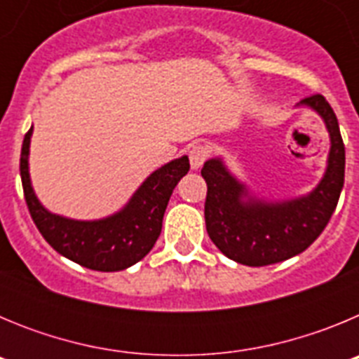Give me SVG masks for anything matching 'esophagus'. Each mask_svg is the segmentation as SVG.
I'll use <instances>...</instances> for the list:
<instances>
[{
	"instance_id": "obj_1",
	"label": "esophagus",
	"mask_w": 359,
	"mask_h": 359,
	"mask_svg": "<svg viewBox=\"0 0 359 359\" xmlns=\"http://www.w3.org/2000/svg\"><path fill=\"white\" fill-rule=\"evenodd\" d=\"M208 156H210V149H208V145L205 144L192 145L189 151L190 167H192V169H199V167L208 160Z\"/></svg>"
}]
</instances>
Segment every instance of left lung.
<instances>
[{
  "label": "left lung",
  "mask_w": 359,
  "mask_h": 359,
  "mask_svg": "<svg viewBox=\"0 0 359 359\" xmlns=\"http://www.w3.org/2000/svg\"><path fill=\"white\" fill-rule=\"evenodd\" d=\"M315 109L331 136L327 170L311 194L282 203L250 198L219 158L203 165L207 182L205 223L208 237L228 259L239 264L268 266L302 253L327 226L345 177V145L334 111L323 95L302 98Z\"/></svg>",
  "instance_id": "8db88e82"
}]
</instances>
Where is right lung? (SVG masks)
I'll return each mask as SVG.
<instances>
[{
  "label": "right lung",
  "instance_id": "right-lung-1",
  "mask_svg": "<svg viewBox=\"0 0 359 359\" xmlns=\"http://www.w3.org/2000/svg\"><path fill=\"white\" fill-rule=\"evenodd\" d=\"M30 131L21 147V182L25 201L41 236L55 252L95 271H120L142 261L160 237L161 221L177 182L189 172L182 156L154 170L120 212L98 221H75L50 214L34 194L28 174Z\"/></svg>",
  "mask_w": 359,
  "mask_h": 359
}]
</instances>
